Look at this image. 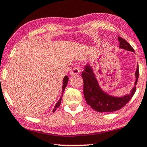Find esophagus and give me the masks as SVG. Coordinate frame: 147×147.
<instances>
[{
    "label": "esophagus",
    "instance_id": "1",
    "mask_svg": "<svg viewBox=\"0 0 147 147\" xmlns=\"http://www.w3.org/2000/svg\"><path fill=\"white\" fill-rule=\"evenodd\" d=\"M80 68L75 67V68H74L73 70H72L71 74L72 76L77 75V74H78L80 73Z\"/></svg>",
    "mask_w": 147,
    "mask_h": 147
}]
</instances>
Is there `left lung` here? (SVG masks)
<instances>
[{"instance_id": "obj_1", "label": "left lung", "mask_w": 147, "mask_h": 147, "mask_svg": "<svg viewBox=\"0 0 147 147\" xmlns=\"http://www.w3.org/2000/svg\"><path fill=\"white\" fill-rule=\"evenodd\" d=\"M118 40L120 42V49L135 53L133 47L125 39L119 36ZM138 75L139 71L138 65H137L135 74L136 78L135 85L131 90V93L123 96H114L105 92L101 88L93 69L89 65L86 64L84 66V70L82 73V77L84 82L83 92L86 102L92 109L99 113H110L119 110L127 104L135 94Z\"/></svg>"}]
</instances>
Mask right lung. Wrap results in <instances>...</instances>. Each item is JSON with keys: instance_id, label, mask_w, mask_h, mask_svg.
<instances>
[{"instance_id": "right-lung-1", "label": "right lung", "mask_w": 147, "mask_h": 147, "mask_svg": "<svg viewBox=\"0 0 147 147\" xmlns=\"http://www.w3.org/2000/svg\"><path fill=\"white\" fill-rule=\"evenodd\" d=\"M63 87H62V96H61V98H60V99L59 100V101L57 102V104H56V105L55 106V107H54L53 110V112H55V111L57 110V109L59 108L60 105H61V100H62V98H63V92H64V90H65L66 86H67V84H68V81H69V77H68V76H65V77H64L63 78Z\"/></svg>"}]
</instances>
